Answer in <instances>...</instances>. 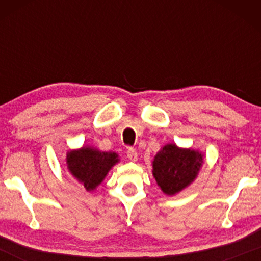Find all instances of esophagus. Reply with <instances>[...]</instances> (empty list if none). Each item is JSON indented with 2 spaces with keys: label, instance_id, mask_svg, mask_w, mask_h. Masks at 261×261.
Segmentation results:
<instances>
[{
  "label": "esophagus",
  "instance_id": "esophagus-1",
  "mask_svg": "<svg viewBox=\"0 0 261 261\" xmlns=\"http://www.w3.org/2000/svg\"><path fill=\"white\" fill-rule=\"evenodd\" d=\"M126 155L131 162H136L137 161V152L135 151L134 148H128L127 152H126Z\"/></svg>",
  "mask_w": 261,
  "mask_h": 261
}]
</instances>
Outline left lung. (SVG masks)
Here are the masks:
<instances>
[{"mask_svg":"<svg viewBox=\"0 0 261 261\" xmlns=\"http://www.w3.org/2000/svg\"><path fill=\"white\" fill-rule=\"evenodd\" d=\"M202 164V152L167 143L152 161V174L161 190L173 196L195 180Z\"/></svg>","mask_w":261,"mask_h":261,"instance_id":"obj_1","label":"left lung"}]
</instances>
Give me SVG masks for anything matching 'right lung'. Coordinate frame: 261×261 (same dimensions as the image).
<instances>
[{
    "mask_svg": "<svg viewBox=\"0 0 261 261\" xmlns=\"http://www.w3.org/2000/svg\"><path fill=\"white\" fill-rule=\"evenodd\" d=\"M119 161L115 152L99 151L93 146L70 149L66 155L67 170L87 191L95 190Z\"/></svg>",
    "mask_w": 261,
    "mask_h": 261,
    "instance_id": "1",
    "label": "right lung"
}]
</instances>
